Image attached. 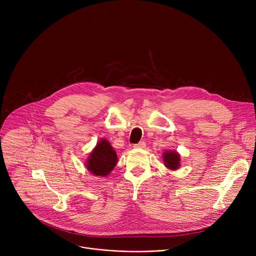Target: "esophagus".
Wrapping results in <instances>:
<instances>
[{"mask_svg": "<svg viewBox=\"0 0 256 256\" xmlns=\"http://www.w3.org/2000/svg\"><path fill=\"white\" fill-rule=\"evenodd\" d=\"M145 146H146L145 142H139V143H137V144L134 145V147H135V148H144Z\"/></svg>", "mask_w": 256, "mask_h": 256, "instance_id": "34e87169", "label": "esophagus"}]
</instances>
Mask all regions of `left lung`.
I'll return each mask as SVG.
<instances>
[{"mask_svg":"<svg viewBox=\"0 0 256 256\" xmlns=\"http://www.w3.org/2000/svg\"><path fill=\"white\" fill-rule=\"evenodd\" d=\"M163 162L165 167L170 170L180 168V156L176 150H165L163 154Z\"/></svg>","mask_w":256,"mask_h":256,"instance_id":"8db88e82","label":"left lung"}]
</instances>
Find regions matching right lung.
Returning <instances> with one entry per match:
<instances>
[{
  "mask_svg": "<svg viewBox=\"0 0 256 256\" xmlns=\"http://www.w3.org/2000/svg\"><path fill=\"white\" fill-rule=\"evenodd\" d=\"M118 162L115 150L106 139H100L86 160V169L93 176L106 178L112 172Z\"/></svg>",
  "mask_w": 256,
  "mask_h": 256,
  "instance_id": "right-lung-1",
  "label": "right lung"
}]
</instances>
